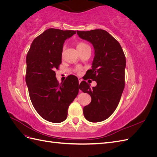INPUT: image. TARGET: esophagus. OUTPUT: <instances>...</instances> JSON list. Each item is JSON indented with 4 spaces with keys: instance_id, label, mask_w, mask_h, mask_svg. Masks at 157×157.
I'll return each mask as SVG.
<instances>
[{
    "instance_id": "esophagus-1",
    "label": "esophagus",
    "mask_w": 157,
    "mask_h": 157,
    "mask_svg": "<svg viewBox=\"0 0 157 157\" xmlns=\"http://www.w3.org/2000/svg\"><path fill=\"white\" fill-rule=\"evenodd\" d=\"M82 81V79L81 78H80V77H78V82H79V84Z\"/></svg>"
}]
</instances>
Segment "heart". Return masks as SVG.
<instances>
[{
	"label": "heart",
	"instance_id": "heart-1",
	"mask_svg": "<svg viewBox=\"0 0 157 157\" xmlns=\"http://www.w3.org/2000/svg\"><path fill=\"white\" fill-rule=\"evenodd\" d=\"M86 46H88L86 44L84 43V42H78V43H77V48L80 52L82 50H83L84 48H86ZM80 71H81V68L80 67H77V69H76V71H77V73H79Z\"/></svg>",
	"mask_w": 157,
	"mask_h": 157
}]
</instances>
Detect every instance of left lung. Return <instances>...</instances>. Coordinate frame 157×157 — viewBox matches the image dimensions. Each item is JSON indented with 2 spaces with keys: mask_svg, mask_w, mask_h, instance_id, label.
<instances>
[{
  "mask_svg": "<svg viewBox=\"0 0 157 157\" xmlns=\"http://www.w3.org/2000/svg\"><path fill=\"white\" fill-rule=\"evenodd\" d=\"M78 36L91 43L94 48L92 69L86 77L97 82L90 88L82 81L79 88L91 96L89 105L83 109L86 119L92 122L105 121L115 111L124 88L126 58L121 44L103 29L77 31Z\"/></svg>",
  "mask_w": 157,
  "mask_h": 157,
  "instance_id": "1",
  "label": "left lung"
}]
</instances>
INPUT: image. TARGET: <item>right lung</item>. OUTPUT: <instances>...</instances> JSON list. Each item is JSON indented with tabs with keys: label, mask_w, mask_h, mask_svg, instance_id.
<instances>
[{
	"label": "right lung",
	"mask_w": 157,
	"mask_h": 157,
	"mask_svg": "<svg viewBox=\"0 0 157 157\" xmlns=\"http://www.w3.org/2000/svg\"><path fill=\"white\" fill-rule=\"evenodd\" d=\"M75 33L50 28L35 38L27 55L25 81L31 101L39 115L51 122L66 119L78 93L77 77L69 75L59 84L55 72L61 63L65 40Z\"/></svg>",
	"instance_id": "1"
}]
</instances>
